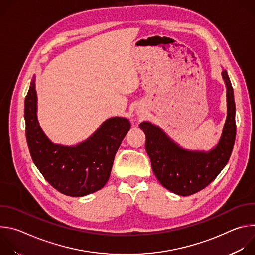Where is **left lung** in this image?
<instances>
[{"label":"left lung","mask_w":255,"mask_h":255,"mask_svg":"<svg viewBox=\"0 0 255 255\" xmlns=\"http://www.w3.org/2000/svg\"><path fill=\"white\" fill-rule=\"evenodd\" d=\"M227 89V119L217 146L209 152L188 151L171 141L157 126L142 122L146 136L145 149L151 160L154 174L168 191L190 196L205 189L227 164L233 150L236 122L233 88L227 71H222Z\"/></svg>","instance_id":"left-lung-1"}]
</instances>
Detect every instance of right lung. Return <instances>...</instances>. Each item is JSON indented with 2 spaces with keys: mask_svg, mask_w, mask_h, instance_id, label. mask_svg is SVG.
Returning a JSON list of instances; mask_svg holds the SVG:
<instances>
[{
  "mask_svg": "<svg viewBox=\"0 0 255 255\" xmlns=\"http://www.w3.org/2000/svg\"><path fill=\"white\" fill-rule=\"evenodd\" d=\"M35 79L25 98L26 139L33 162L44 178L66 196L82 197L101 190L110 177L114 158L130 130L126 118L113 117L85 142L74 147L55 145L39 126Z\"/></svg>",
  "mask_w": 255,
  "mask_h": 255,
  "instance_id": "add662e5",
  "label": "right lung"
}]
</instances>
